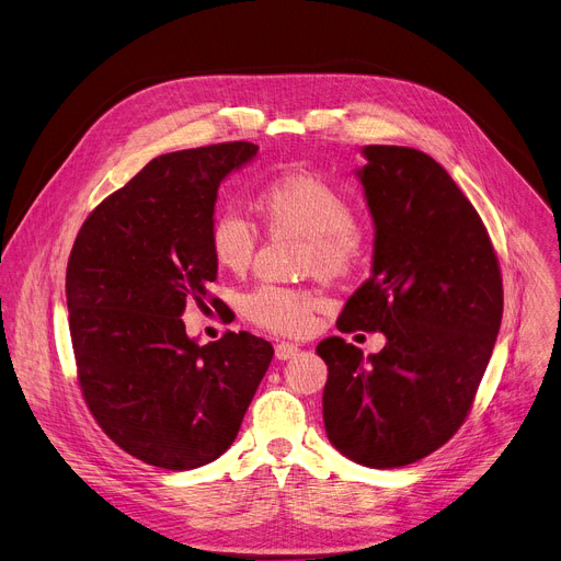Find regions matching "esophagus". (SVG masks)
Instances as JSON below:
<instances>
[{
  "label": "esophagus",
  "mask_w": 561,
  "mask_h": 561,
  "mask_svg": "<svg viewBox=\"0 0 561 561\" xmlns=\"http://www.w3.org/2000/svg\"><path fill=\"white\" fill-rule=\"evenodd\" d=\"M298 352H300V345H298V343L282 341V343H277V347H275V357L282 359V362H286V359L298 357Z\"/></svg>",
  "instance_id": "34e87169"
}]
</instances>
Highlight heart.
I'll use <instances>...</instances> for the list:
<instances>
[{
  "instance_id": "obj_1",
  "label": "heart",
  "mask_w": 561,
  "mask_h": 561,
  "mask_svg": "<svg viewBox=\"0 0 561 561\" xmlns=\"http://www.w3.org/2000/svg\"><path fill=\"white\" fill-rule=\"evenodd\" d=\"M256 214L273 231L307 239V265L322 277L343 275L359 250L355 206L325 176L296 170L273 176L256 193ZM209 248L218 265L245 271L256 250V229L239 211H222L209 229ZM318 298L311 293L263 284L248 293L243 313L275 334H305Z\"/></svg>"
}]
</instances>
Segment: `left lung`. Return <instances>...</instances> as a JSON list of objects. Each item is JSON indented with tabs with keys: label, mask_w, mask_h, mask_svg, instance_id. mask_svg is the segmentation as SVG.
<instances>
[{
	"label": "left lung",
	"mask_w": 561,
	"mask_h": 561,
	"mask_svg": "<svg viewBox=\"0 0 561 561\" xmlns=\"http://www.w3.org/2000/svg\"><path fill=\"white\" fill-rule=\"evenodd\" d=\"M357 170L375 222L370 277L336 328L381 332L377 355L341 336L322 421L332 446L370 468L414 463L466 421L503 320V277L489 231L453 176L414 147L368 145Z\"/></svg>",
	"instance_id": "1"
}]
</instances>
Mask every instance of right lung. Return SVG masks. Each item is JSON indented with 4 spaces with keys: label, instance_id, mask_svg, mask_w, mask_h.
I'll return each mask as SVG.
<instances>
[{
    "label": "right lung",
    "instance_id": "right-lung-1",
    "mask_svg": "<svg viewBox=\"0 0 561 561\" xmlns=\"http://www.w3.org/2000/svg\"><path fill=\"white\" fill-rule=\"evenodd\" d=\"M233 140L161 154L111 193L81 225L66 273L81 396L104 434L165 470L218 459L241 430L273 345L227 332L188 339V305L209 296V248L225 176L256 157Z\"/></svg>",
    "mask_w": 561,
    "mask_h": 561
}]
</instances>
